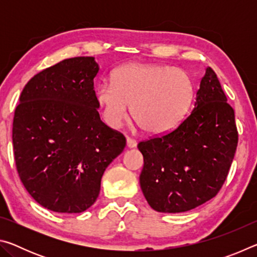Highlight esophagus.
I'll return each mask as SVG.
<instances>
[{"label": "esophagus", "instance_id": "34e87169", "mask_svg": "<svg viewBox=\"0 0 257 257\" xmlns=\"http://www.w3.org/2000/svg\"><path fill=\"white\" fill-rule=\"evenodd\" d=\"M136 145H137V142L135 141V139L130 138V137L127 138V146L129 147V149H133V147H136Z\"/></svg>", "mask_w": 257, "mask_h": 257}]
</instances>
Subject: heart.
I'll list each match as a JSON object with an SVG mask.
<instances>
[{"mask_svg": "<svg viewBox=\"0 0 257 257\" xmlns=\"http://www.w3.org/2000/svg\"><path fill=\"white\" fill-rule=\"evenodd\" d=\"M195 87L186 71L164 64L129 63L115 69L110 82L96 87L95 98L105 122L118 128L129 118L145 132H171L185 119L194 99Z\"/></svg>", "mask_w": 257, "mask_h": 257, "instance_id": "obj_1", "label": "heart"}]
</instances>
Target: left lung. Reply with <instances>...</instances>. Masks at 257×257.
<instances>
[{
	"label": "left lung",
	"mask_w": 257,
	"mask_h": 257,
	"mask_svg": "<svg viewBox=\"0 0 257 257\" xmlns=\"http://www.w3.org/2000/svg\"><path fill=\"white\" fill-rule=\"evenodd\" d=\"M196 95V106L176 129L137 145L144 156L141 188L158 212H186L215 197L236 153L234 111L210 67Z\"/></svg>",
	"instance_id": "obj_1"
}]
</instances>
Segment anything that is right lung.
<instances>
[{
  "instance_id": "add662e5",
  "label": "right lung",
  "mask_w": 257,
  "mask_h": 257,
  "mask_svg": "<svg viewBox=\"0 0 257 257\" xmlns=\"http://www.w3.org/2000/svg\"><path fill=\"white\" fill-rule=\"evenodd\" d=\"M93 56L61 61L35 75L16 107L12 142L26 190L42 206L80 213L98 197L104 171L125 137L99 118Z\"/></svg>"
}]
</instances>
